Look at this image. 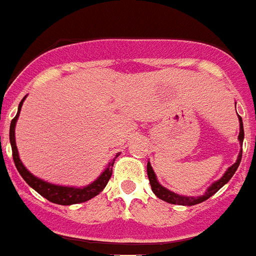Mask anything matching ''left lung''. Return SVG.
<instances>
[{
    "mask_svg": "<svg viewBox=\"0 0 256 256\" xmlns=\"http://www.w3.org/2000/svg\"><path fill=\"white\" fill-rule=\"evenodd\" d=\"M239 122H240V132H239V141H240V145H243V138H244V130H243V122H242V118L239 116ZM242 161V152L239 153V157H238L236 162L232 166H230L227 169V172L224 173V176L218 180L216 182L210 185L208 190L206 192V194H202L200 198H186V196H180V194H176V193L168 190L166 188H164L162 185H160V182L157 181V177L154 174L153 169H152V165L150 162H148V177H149V182L152 185V190L154 192V194L158 198L164 200V202H170V204H177V206H194V204H198V202H202L208 200L210 196H214V193L218 192L223 185H226L228 181L231 180V177L235 174V172L239 168V164Z\"/></svg>",
    "mask_w": 256,
    "mask_h": 256,
    "instance_id": "1",
    "label": "left lung"
}]
</instances>
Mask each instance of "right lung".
Instances as JSON below:
<instances>
[{
  "mask_svg": "<svg viewBox=\"0 0 256 256\" xmlns=\"http://www.w3.org/2000/svg\"><path fill=\"white\" fill-rule=\"evenodd\" d=\"M24 100L25 98L20 102L18 111H17V115L12 120L10 132H9V140H10L13 161H14L16 168H17V170L21 174V177L28 182L29 186H32L37 193H40L42 198H46V200H50V202H54V204H60V206H71V204L84 202L87 200H90V198H95L96 194H99L104 189L108 180H110L111 174H112V168L111 166L114 165V161L116 157L114 160H111L108 166L106 168V170L103 172L102 174L99 176L92 184L87 185L84 188H70V186H58V185L50 184V182H46V181L37 178L32 173H29L26 170V168L22 165V162H21V160L18 157V152H17V146H16L14 140L16 122L18 120L20 110H21V106H22Z\"/></svg>",
  "mask_w": 256,
  "mask_h": 256,
  "instance_id": "add662e5",
  "label": "right lung"
}]
</instances>
